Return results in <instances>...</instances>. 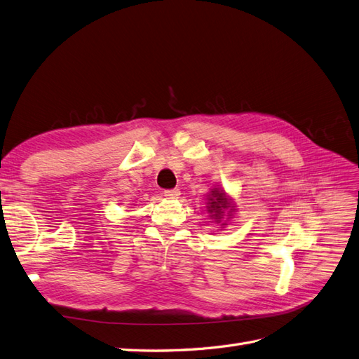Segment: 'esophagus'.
Wrapping results in <instances>:
<instances>
[{"label":"esophagus","instance_id":"1","mask_svg":"<svg viewBox=\"0 0 359 359\" xmlns=\"http://www.w3.org/2000/svg\"><path fill=\"white\" fill-rule=\"evenodd\" d=\"M180 196V191L179 189H168V191H163V197L170 198V200H176Z\"/></svg>","mask_w":359,"mask_h":359}]
</instances>
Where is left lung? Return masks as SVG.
<instances>
[{"instance_id": "obj_1", "label": "left lung", "mask_w": 359, "mask_h": 359, "mask_svg": "<svg viewBox=\"0 0 359 359\" xmlns=\"http://www.w3.org/2000/svg\"><path fill=\"white\" fill-rule=\"evenodd\" d=\"M206 197V209L209 218L212 219V222L218 224L221 230L225 229L238 212L236 203H234L233 197L229 192H225L221 185H215L213 188H210Z\"/></svg>"}]
</instances>
